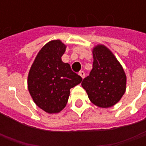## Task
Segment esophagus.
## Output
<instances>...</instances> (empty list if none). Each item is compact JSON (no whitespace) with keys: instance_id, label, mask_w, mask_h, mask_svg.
Returning a JSON list of instances; mask_svg holds the SVG:
<instances>
[{"instance_id":"1","label":"esophagus","mask_w":146,"mask_h":146,"mask_svg":"<svg viewBox=\"0 0 146 146\" xmlns=\"http://www.w3.org/2000/svg\"><path fill=\"white\" fill-rule=\"evenodd\" d=\"M79 75L82 77V79H84V76H85V73H84V71H80Z\"/></svg>"}]
</instances>
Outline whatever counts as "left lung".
<instances>
[{
	"instance_id": "8db88e82",
	"label": "left lung",
	"mask_w": 146,
	"mask_h": 146,
	"mask_svg": "<svg viewBox=\"0 0 146 146\" xmlns=\"http://www.w3.org/2000/svg\"><path fill=\"white\" fill-rule=\"evenodd\" d=\"M93 58L92 71L83 80L81 85L93 104L102 108L111 107L125 93V73L113 53L104 45L94 48Z\"/></svg>"
}]
</instances>
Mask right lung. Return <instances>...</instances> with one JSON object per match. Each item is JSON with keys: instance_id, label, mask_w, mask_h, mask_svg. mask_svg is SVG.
I'll return each instance as SVG.
<instances>
[{"instance_id": "obj_1", "label": "right lung", "mask_w": 146, "mask_h": 146, "mask_svg": "<svg viewBox=\"0 0 146 146\" xmlns=\"http://www.w3.org/2000/svg\"><path fill=\"white\" fill-rule=\"evenodd\" d=\"M66 45L51 40L39 51L28 75V89L36 105L48 113H57L66 106L70 90L82 78L64 63Z\"/></svg>"}]
</instances>
